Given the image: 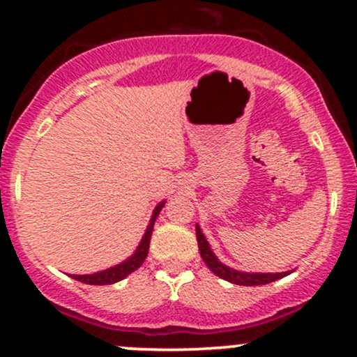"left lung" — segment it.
<instances>
[{
    "label": "left lung",
    "instance_id": "8db88e82",
    "mask_svg": "<svg viewBox=\"0 0 357 357\" xmlns=\"http://www.w3.org/2000/svg\"><path fill=\"white\" fill-rule=\"evenodd\" d=\"M196 240H198V247H199V253H202V258L204 260V264L208 265V268L211 270L215 275H218L223 280L231 282V284L236 285H245V287H255V285H265L270 284V282H275L278 278L289 275V272H282V273H245V272H238V270H233L230 267H227L225 264H221L218 258L215 257V253L211 252L210 245H208L206 238L199 230V227H196Z\"/></svg>",
    "mask_w": 357,
    "mask_h": 357
}]
</instances>
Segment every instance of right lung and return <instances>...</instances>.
<instances>
[{
    "label": "right lung",
    "instance_id": "obj_1",
    "mask_svg": "<svg viewBox=\"0 0 357 357\" xmlns=\"http://www.w3.org/2000/svg\"><path fill=\"white\" fill-rule=\"evenodd\" d=\"M162 206H165V203L158 204V208L154 210V215H153V218H151L149 227H147L146 235L142 236V240H141V243H139L136 253H134L129 260L122 261L121 265H116V267H112L109 270H104V272L92 273V275H72V278H75V280L84 282V284H89V285H109V284H116V282L126 278L129 273H132L134 270H137L142 264H144L147 252H149V243H151V235H153L154 221H155V218H158L159 211L162 210Z\"/></svg>",
    "mask_w": 357,
    "mask_h": 357
}]
</instances>
